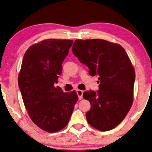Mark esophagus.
Instances as JSON below:
<instances>
[{
  "mask_svg": "<svg viewBox=\"0 0 152 152\" xmlns=\"http://www.w3.org/2000/svg\"><path fill=\"white\" fill-rule=\"evenodd\" d=\"M83 91H81V90H77V94L79 96V99L81 100V99L83 98Z\"/></svg>",
  "mask_w": 152,
  "mask_h": 152,
  "instance_id": "obj_1",
  "label": "esophagus"
}]
</instances>
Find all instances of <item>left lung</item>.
Segmentation results:
<instances>
[{"instance_id":"8db88e82","label":"left lung","mask_w":152,"mask_h":152,"mask_svg":"<svg viewBox=\"0 0 152 152\" xmlns=\"http://www.w3.org/2000/svg\"><path fill=\"white\" fill-rule=\"evenodd\" d=\"M73 54L98 75L99 90L83 92L91 107L86 113L87 121L105 132L121 124L133 103L135 71L127 53L120 45L101 39H76Z\"/></svg>"}]
</instances>
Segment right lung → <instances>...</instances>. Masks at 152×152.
Here are the masks:
<instances>
[{
  "mask_svg": "<svg viewBox=\"0 0 152 152\" xmlns=\"http://www.w3.org/2000/svg\"><path fill=\"white\" fill-rule=\"evenodd\" d=\"M73 41L47 39L31 46L24 55L18 86L28 116L39 128L56 132L68 124L78 100L73 91L55 87L62 62Z\"/></svg>",
  "mask_w": 152,
  "mask_h": 152,
  "instance_id": "obj_1",
  "label": "right lung"
}]
</instances>
